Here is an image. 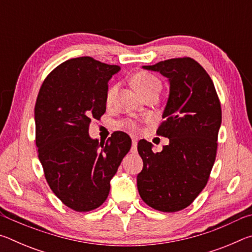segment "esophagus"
Wrapping results in <instances>:
<instances>
[{
    "label": "esophagus",
    "mask_w": 252,
    "mask_h": 252,
    "mask_svg": "<svg viewBox=\"0 0 252 252\" xmlns=\"http://www.w3.org/2000/svg\"><path fill=\"white\" fill-rule=\"evenodd\" d=\"M136 147H138V141H136L135 138H133L132 139V147H131L132 153H136Z\"/></svg>",
    "instance_id": "esophagus-1"
}]
</instances>
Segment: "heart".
<instances>
[{
    "mask_svg": "<svg viewBox=\"0 0 252 252\" xmlns=\"http://www.w3.org/2000/svg\"><path fill=\"white\" fill-rule=\"evenodd\" d=\"M132 84H133L135 90L143 96L150 94L152 92L160 91L161 89L160 80L158 79L156 75L149 73V72H146V71L136 72V73L133 75V78H132ZM117 92H118V84L110 85L105 94L106 104L112 103ZM122 126H125L126 129L130 131H135L138 129V125L132 120H126L125 122H122Z\"/></svg>",
    "mask_w": 252,
    "mask_h": 252,
    "instance_id": "1",
    "label": "heart"
}]
</instances>
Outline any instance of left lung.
I'll use <instances>...</instances> for the list:
<instances>
[{"label": "left lung", "instance_id": "obj_1", "mask_svg": "<svg viewBox=\"0 0 252 252\" xmlns=\"http://www.w3.org/2000/svg\"><path fill=\"white\" fill-rule=\"evenodd\" d=\"M143 69L169 79L170 94L157 134L170 143L153 153L152 144L140 140L143 169L136 186L148 206L180 211L194 201L210 177L222 118L220 100L211 78L193 59H170Z\"/></svg>", "mask_w": 252, "mask_h": 252}]
</instances>
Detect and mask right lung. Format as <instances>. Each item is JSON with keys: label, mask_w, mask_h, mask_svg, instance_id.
<instances>
[{"label": "right lung", "mask_w": 252, "mask_h": 252, "mask_svg": "<svg viewBox=\"0 0 252 252\" xmlns=\"http://www.w3.org/2000/svg\"><path fill=\"white\" fill-rule=\"evenodd\" d=\"M120 70L91 57L61 63L42 83L34 108L35 143L46 182L72 210H94L109 195L110 181L131 148L117 131L106 142L89 135L105 112L108 81Z\"/></svg>", "instance_id": "obj_1"}]
</instances>
